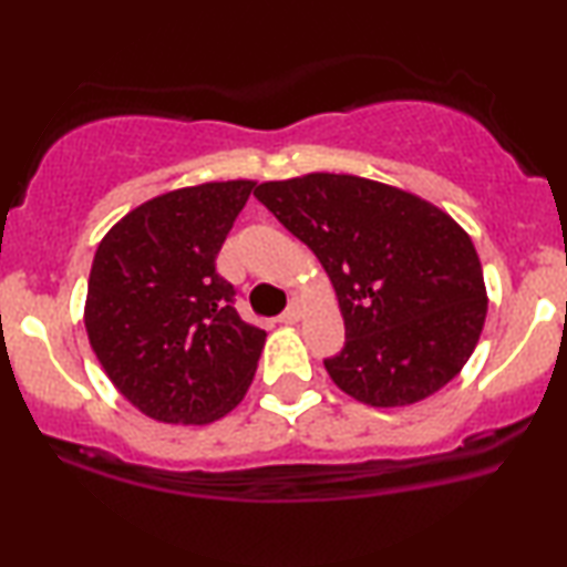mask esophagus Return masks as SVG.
I'll return each mask as SVG.
<instances>
[{
	"instance_id": "34e87169",
	"label": "esophagus",
	"mask_w": 567,
	"mask_h": 567,
	"mask_svg": "<svg viewBox=\"0 0 567 567\" xmlns=\"http://www.w3.org/2000/svg\"><path fill=\"white\" fill-rule=\"evenodd\" d=\"M299 317H301V305H299L297 299H293L291 305L286 307V312L278 317V322H281V324H293V322H299Z\"/></svg>"
}]
</instances>
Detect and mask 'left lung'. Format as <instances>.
I'll return each mask as SVG.
<instances>
[{"label": "left lung", "instance_id": "8db88e82", "mask_svg": "<svg viewBox=\"0 0 567 567\" xmlns=\"http://www.w3.org/2000/svg\"><path fill=\"white\" fill-rule=\"evenodd\" d=\"M255 198L322 262L346 322L332 382L371 408L425 400L460 374L485 324L467 231L413 193L355 175L260 183Z\"/></svg>", "mask_w": 567, "mask_h": 567}]
</instances>
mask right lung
Returning a JSON list of instances; mask_svg holds the SVG:
<instances>
[{
    "label": "right lung",
    "mask_w": 567,
    "mask_h": 567,
    "mask_svg": "<svg viewBox=\"0 0 567 567\" xmlns=\"http://www.w3.org/2000/svg\"><path fill=\"white\" fill-rule=\"evenodd\" d=\"M252 181L169 190L128 212L97 245L84 328L131 405L162 423L206 425L243 402L266 330L235 309L216 255Z\"/></svg>",
    "instance_id": "1"
}]
</instances>
